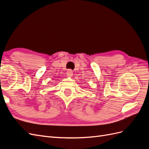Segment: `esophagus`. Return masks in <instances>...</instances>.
Masks as SVG:
<instances>
[{"mask_svg": "<svg viewBox=\"0 0 149 149\" xmlns=\"http://www.w3.org/2000/svg\"><path fill=\"white\" fill-rule=\"evenodd\" d=\"M73 71H72L71 70H68L66 71V75L67 76H68V77H71V76H72V75H73Z\"/></svg>", "mask_w": 149, "mask_h": 149, "instance_id": "34e87169", "label": "esophagus"}]
</instances>
